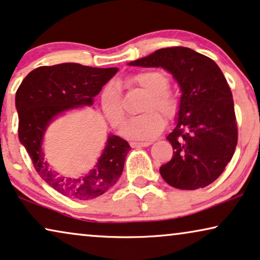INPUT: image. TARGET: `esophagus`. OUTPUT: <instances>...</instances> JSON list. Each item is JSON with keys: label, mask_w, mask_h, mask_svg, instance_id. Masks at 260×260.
Returning a JSON list of instances; mask_svg holds the SVG:
<instances>
[{"label": "esophagus", "mask_w": 260, "mask_h": 260, "mask_svg": "<svg viewBox=\"0 0 260 260\" xmlns=\"http://www.w3.org/2000/svg\"><path fill=\"white\" fill-rule=\"evenodd\" d=\"M133 148H138V147H146V146H150L151 143L150 141H145V143H138V141H132V143L129 144Z\"/></svg>", "instance_id": "esophagus-1"}]
</instances>
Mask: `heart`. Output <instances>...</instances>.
<instances>
[{"label":"heart","instance_id":"obj_1","mask_svg":"<svg viewBox=\"0 0 260 260\" xmlns=\"http://www.w3.org/2000/svg\"><path fill=\"white\" fill-rule=\"evenodd\" d=\"M128 84L139 86L147 92V98L141 106V112L122 129L124 136L134 139H148L155 137L164 129L165 119L171 120L178 112V100L168 91L170 82L164 72L157 70L141 71L128 78ZM101 107L103 113L114 127H121L124 122L126 112L122 105L121 88L117 82H109L102 89ZM159 112L161 113L158 114Z\"/></svg>","mask_w":260,"mask_h":260}]
</instances>
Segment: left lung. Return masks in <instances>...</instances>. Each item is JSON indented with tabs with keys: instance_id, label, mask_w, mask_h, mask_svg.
Segmentation results:
<instances>
[{
	"instance_id": "8db88e82",
	"label": "left lung",
	"mask_w": 260,
	"mask_h": 260,
	"mask_svg": "<svg viewBox=\"0 0 260 260\" xmlns=\"http://www.w3.org/2000/svg\"><path fill=\"white\" fill-rule=\"evenodd\" d=\"M128 65L162 68L181 88L177 122L166 137L172 159L159 169L171 186L205 188L222 174L238 143L234 102L222 71L210 58L188 47H168Z\"/></svg>"
}]
</instances>
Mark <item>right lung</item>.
<instances>
[{"label": "right lung", "instance_id": "obj_1", "mask_svg": "<svg viewBox=\"0 0 260 260\" xmlns=\"http://www.w3.org/2000/svg\"><path fill=\"white\" fill-rule=\"evenodd\" d=\"M117 68H90L76 63L34 69L15 95L19 114V140L41 178L61 195L74 200H92L115 184L123 171L129 144L110 133L94 168L81 177H64L52 170L43 151L47 127L69 110L90 107Z\"/></svg>", "mask_w": 260, "mask_h": 260}]
</instances>
